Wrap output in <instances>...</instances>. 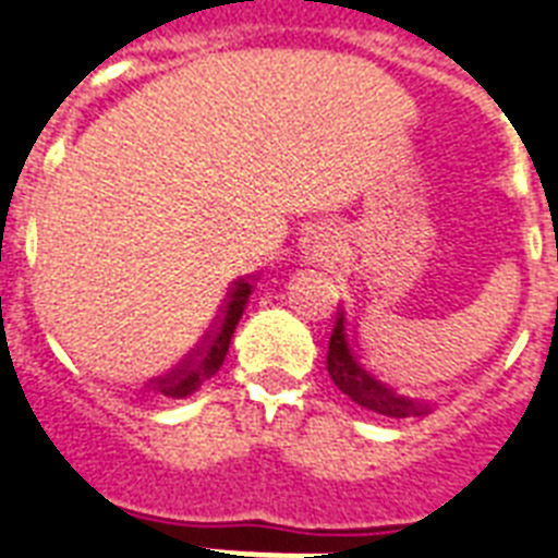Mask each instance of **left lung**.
Wrapping results in <instances>:
<instances>
[{
  "label": "left lung",
  "instance_id": "8db88e82",
  "mask_svg": "<svg viewBox=\"0 0 558 558\" xmlns=\"http://www.w3.org/2000/svg\"><path fill=\"white\" fill-rule=\"evenodd\" d=\"M328 374H331L333 386L342 395H349L356 405L386 414V417H423V414L432 412L429 403L398 395L386 383L377 380L372 372H365V365L356 356L354 340H351L342 311L337 314V325H333L331 342H328Z\"/></svg>",
  "mask_w": 558,
  "mask_h": 558
}]
</instances>
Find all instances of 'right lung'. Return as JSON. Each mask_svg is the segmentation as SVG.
Here are the masks:
<instances>
[{"instance_id":"1","label":"right lung","mask_w":558,"mask_h":558,"mask_svg":"<svg viewBox=\"0 0 558 558\" xmlns=\"http://www.w3.org/2000/svg\"><path fill=\"white\" fill-rule=\"evenodd\" d=\"M251 293L253 284L247 282V279H235L230 293H227L225 305H221V314H218L216 325H213V331L204 337L202 345L186 356L175 372H169L163 374V377H158V380H153V389L158 391V395L172 400L186 398V395H193V391L202 389V383L209 380V377L221 368L227 349H230V340H233L235 325L242 319Z\"/></svg>"}]
</instances>
